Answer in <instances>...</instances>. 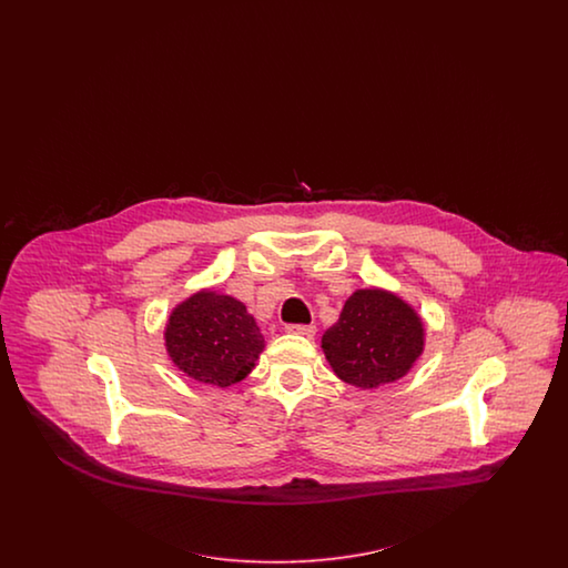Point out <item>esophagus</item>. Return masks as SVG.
<instances>
[{"label":"esophagus","mask_w":568,"mask_h":568,"mask_svg":"<svg viewBox=\"0 0 568 568\" xmlns=\"http://www.w3.org/2000/svg\"><path fill=\"white\" fill-rule=\"evenodd\" d=\"M285 331H287V333H295V335H306V337H314L316 327H314V325H287Z\"/></svg>","instance_id":"esophagus-1"}]
</instances>
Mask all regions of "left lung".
<instances>
[{
    "mask_svg": "<svg viewBox=\"0 0 568 568\" xmlns=\"http://www.w3.org/2000/svg\"><path fill=\"white\" fill-rule=\"evenodd\" d=\"M333 373L361 389L406 377L425 352V323L399 295L383 287L356 290L339 321L321 339Z\"/></svg>",
    "mask_w": 568,
    "mask_h": 568,
    "instance_id": "8db88e82",
    "label": "left lung"
}]
</instances>
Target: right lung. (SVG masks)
I'll list each match as a JSON object with an SVG mask.
<instances>
[{"mask_svg": "<svg viewBox=\"0 0 568 568\" xmlns=\"http://www.w3.org/2000/svg\"><path fill=\"white\" fill-rule=\"evenodd\" d=\"M164 345L172 364L187 377L231 387L254 371L266 344L243 302L216 290H200L172 308Z\"/></svg>", "mask_w": 568, "mask_h": 568, "instance_id": "add662e5", "label": "right lung"}]
</instances>
